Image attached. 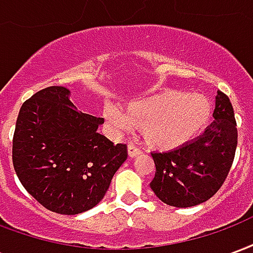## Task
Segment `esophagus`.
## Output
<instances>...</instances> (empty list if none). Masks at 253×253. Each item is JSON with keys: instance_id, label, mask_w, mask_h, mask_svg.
<instances>
[{"instance_id": "obj_1", "label": "esophagus", "mask_w": 253, "mask_h": 253, "mask_svg": "<svg viewBox=\"0 0 253 253\" xmlns=\"http://www.w3.org/2000/svg\"><path fill=\"white\" fill-rule=\"evenodd\" d=\"M127 152H128V156H130V157H137V156L141 154V149L138 148L137 145H134V143H128Z\"/></svg>"}]
</instances>
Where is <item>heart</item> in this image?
<instances>
[{"label": "heart", "instance_id": "1", "mask_svg": "<svg viewBox=\"0 0 253 253\" xmlns=\"http://www.w3.org/2000/svg\"><path fill=\"white\" fill-rule=\"evenodd\" d=\"M211 116V103L201 94L181 90H164L131 101L125 114L116 107L104 108L105 121L116 131L142 128V137L150 148L169 150L184 145Z\"/></svg>", "mask_w": 253, "mask_h": 253}]
</instances>
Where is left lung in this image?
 I'll list each match as a JSON object with an SVG mask.
<instances>
[{
	"label": "left lung",
	"mask_w": 253,
	"mask_h": 253,
	"mask_svg": "<svg viewBox=\"0 0 253 253\" xmlns=\"http://www.w3.org/2000/svg\"><path fill=\"white\" fill-rule=\"evenodd\" d=\"M212 118L194 141L169 152L152 153L156 175L150 188L160 201L175 207L196 206L221 188L237 148L233 107L221 90L215 96Z\"/></svg>",
	"instance_id": "1"
}]
</instances>
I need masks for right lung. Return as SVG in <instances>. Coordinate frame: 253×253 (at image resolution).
<instances>
[{
  "mask_svg": "<svg viewBox=\"0 0 253 253\" xmlns=\"http://www.w3.org/2000/svg\"><path fill=\"white\" fill-rule=\"evenodd\" d=\"M65 86L36 92L20 108L12 160L21 184L50 211L76 215L104 198L127 145L97 132L103 118L78 111Z\"/></svg>",
  "mask_w": 253,
  "mask_h": 253,
  "instance_id": "obj_1",
  "label": "right lung"
}]
</instances>
